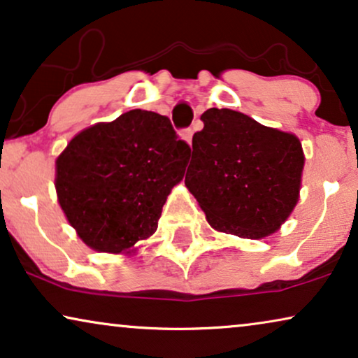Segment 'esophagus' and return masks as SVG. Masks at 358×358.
<instances>
[{
	"label": "esophagus",
	"instance_id": "34e87169",
	"mask_svg": "<svg viewBox=\"0 0 358 358\" xmlns=\"http://www.w3.org/2000/svg\"><path fill=\"white\" fill-rule=\"evenodd\" d=\"M192 135H194V130L190 129V127H189V129H184L182 134H180V136H182V138L187 141V143H190V141H192Z\"/></svg>",
	"mask_w": 358,
	"mask_h": 358
}]
</instances>
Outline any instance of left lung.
Masks as SVG:
<instances>
[{
  "label": "left lung",
  "mask_w": 358,
  "mask_h": 358,
  "mask_svg": "<svg viewBox=\"0 0 358 358\" xmlns=\"http://www.w3.org/2000/svg\"><path fill=\"white\" fill-rule=\"evenodd\" d=\"M194 134L185 185L215 229L259 239L278 229L298 202L305 164L295 135L231 109H208Z\"/></svg>",
  "instance_id": "1"
}]
</instances>
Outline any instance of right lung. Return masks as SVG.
Segmentation results:
<instances>
[{
    "mask_svg": "<svg viewBox=\"0 0 358 358\" xmlns=\"http://www.w3.org/2000/svg\"><path fill=\"white\" fill-rule=\"evenodd\" d=\"M189 153L166 115L125 112L83 130L58 156V202L87 246L127 251L156 231Z\"/></svg>",
    "mask_w": 358,
    "mask_h": 358,
    "instance_id": "right-lung-1",
    "label": "right lung"
}]
</instances>
